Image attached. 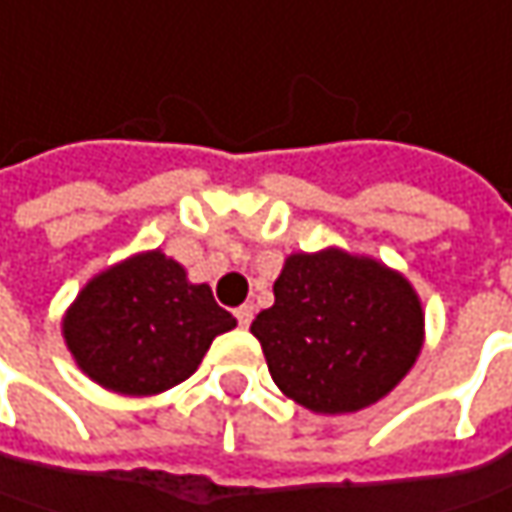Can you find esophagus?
Instances as JSON below:
<instances>
[{
    "label": "esophagus",
    "instance_id": "1",
    "mask_svg": "<svg viewBox=\"0 0 512 512\" xmlns=\"http://www.w3.org/2000/svg\"><path fill=\"white\" fill-rule=\"evenodd\" d=\"M234 318H237V323H240V326H249V323H252V318H255V306H252V303H243V306H237V309H234Z\"/></svg>",
    "mask_w": 512,
    "mask_h": 512
}]
</instances>
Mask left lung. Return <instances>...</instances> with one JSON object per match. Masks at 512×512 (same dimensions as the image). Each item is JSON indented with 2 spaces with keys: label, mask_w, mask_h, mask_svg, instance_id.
Masks as SVG:
<instances>
[{
  "label": "left lung",
  "mask_w": 512,
  "mask_h": 512,
  "mask_svg": "<svg viewBox=\"0 0 512 512\" xmlns=\"http://www.w3.org/2000/svg\"><path fill=\"white\" fill-rule=\"evenodd\" d=\"M252 335L292 401L338 415L375 404L410 372L424 315L398 272L326 249L286 260L275 306L252 321Z\"/></svg>",
  "instance_id": "obj_1"
}]
</instances>
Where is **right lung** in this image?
<instances>
[{"instance_id": "obj_1", "label": "right lung", "mask_w": 512, "mask_h": 512, "mask_svg": "<svg viewBox=\"0 0 512 512\" xmlns=\"http://www.w3.org/2000/svg\"><path fill=\"white\" fill-rule=\"evenodd\" d=\"M234 326L206 283H189L180 263L145 252L91 280L62 332L88 378L123 395H154L186 381Z\"/></svg>"}]
</instances>
